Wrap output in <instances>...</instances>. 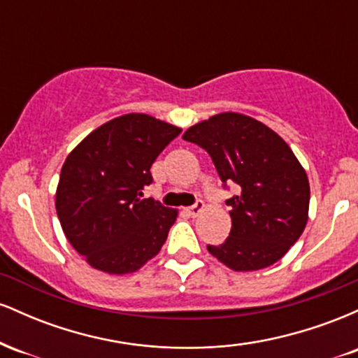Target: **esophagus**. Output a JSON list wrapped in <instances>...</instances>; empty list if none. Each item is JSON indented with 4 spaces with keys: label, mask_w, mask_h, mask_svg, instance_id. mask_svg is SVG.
I'll list each match as a JSON object with an SVG mask.
<instances>
[{
    "label": "esophagus",
    "mask_w": 358,
    "mask_h": 358,
    "mask_svg": "<svg viewBox=\"0 0 358 358\" xmlns=\"http://www.w3.org/2000/svg\"><path fill=\"white\" fill-rule=\"evenodd\" d=\"M203 207H205V205H203L202 200H196V203H195V205H192V207H187V208H185V212H187L188 215L196 217V215H199L200 212L203 210Z\"/></svg>",
    "instance_id": "obj_1"
}]
</instances>
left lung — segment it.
Here are the masks:
<instances>
[{
  "mask_svg": "<svg viewBox=\"0 0 358 358\" xmlns=\"http://www.w3.org/2000/svg\"><path fill=\"white\" fill-rule=\"evenodd\" d=\"M185 141L210 155L220 180L236 183L229 199L232 229L208 252L234 271H259L278 262L308 222L310 183L286 141L257 119L220 113L188 127Z\"/></svg>",
  "mask_w": 358,
  "mask_h": 358,
  "instance_id": "8db88e82",
  "label": "left lung"
}]
</instances>
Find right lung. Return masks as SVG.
<instances>
[{"instance_id": "1", "label": "right lung", "mask_w": 358, "mask_h": 358, "mask_svg": "<svg viewBox=\"0 0 358 358\" xmlns=\"http://www.w3.org/2000/svg\"><path fill=\"white\" fill-rule=\"evenodd\" d=\"M180 127L141 113L110 119L69 153L55 208L65 237L89 266L127 274L165 244L178 210L141 199L150 168Z\"/></svg>"}]
</instances>
